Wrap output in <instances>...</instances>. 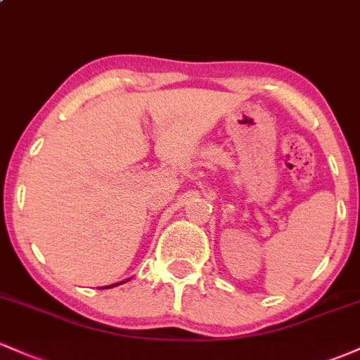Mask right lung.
<instances>
[{"label":"right lung","mask_w":360,"mask_h":360,"mask_svg":"<svg viewBox=\"0 0 360 360\" xmlns=\"http://www.w3.org/2000/svg\"><path fill=\"white\" fill-rule=\"evenodd\" d=\"M113 286H117V284H113ZM113 286H106V288H113Z\"/></svg>","instance_id":"right-lung-1"}]
</instances>
